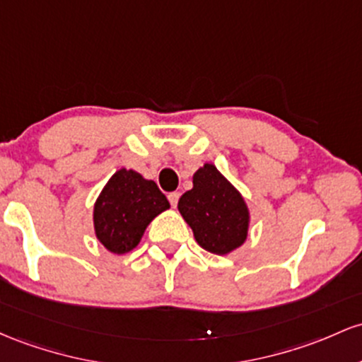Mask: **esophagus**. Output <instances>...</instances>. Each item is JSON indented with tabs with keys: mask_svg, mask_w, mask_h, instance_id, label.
Listing matches in <instances>:
<instances>
[{
	"mask_svg": "<svg viewBox=\"0 0 362 362\" xmlns=\"http://www.w3.org/2000/svg\"><path fill=\"white\" fill-rule=\"evenodd\" d=\"M168 198H169L170 205H173V209H176L177 202H180V193H177V192H173V193H169V194H168Z\"/></svg>",
	"mask_w": 362,
	"mask_h": 362,
	"instance_id": "esophagus-1",
	"label": "esophagus"
}]
</instances>
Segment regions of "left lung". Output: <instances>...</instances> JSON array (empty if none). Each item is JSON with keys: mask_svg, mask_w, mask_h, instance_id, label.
Masks as SVG:
<instances>
[{"mask_svg": "<svg viewBox=\"0 0 362 362\" xmlns=\"http://www.w3.org/2000/svg\"><path fill=\"white\" fill-rule=\"evenodd\" d=\"M177 209L198 245L210 253L227 255L246 241L250 212L245 198L214 164L193 174V188L180 198Z\"/></svg>", "mask_w": 362, "mask_h": 362, "instance_id": "1", "label": "left lung"}]
</instances>
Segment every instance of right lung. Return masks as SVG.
Wrapping results in <instances>:
<instances>
[{
  "mask_svg": "<svg viewBox=\"0 0 362 362\" xmlns=\"http://www.w3.org/2000/svg\"><path fill=\"white\" fill-rule=\"evenodd\" d=\"M169 206L156 182L133 169H119L93 205L97 239L111 253H128L138 246L150 222Z\"/></svg>",
  "mask_w": 362,
  "mask_h": 362,
  "instance_id": "1",
  "label": "right lung"
}]
</instances>
